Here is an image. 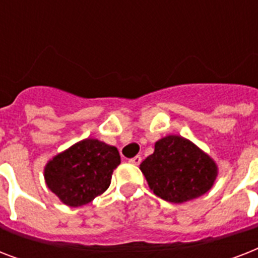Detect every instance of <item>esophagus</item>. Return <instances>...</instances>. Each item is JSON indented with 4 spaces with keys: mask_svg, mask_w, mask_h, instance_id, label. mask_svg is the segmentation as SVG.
<instances>
[{
    "mask_svg": "<svg viewBox=\"0 0 258 258\" xmlns=\"http://www.w3.org/2000/svg\"><path fill=\"white\" fill-rule=\"evenodd\" d=\"M130 163H131V165H141V162H142V158L139 157V155H137V157H134V158H131V159H130Z\"/></svg>",
    "mask_w": 258,
    "mask_h": 258,
    "instance_id": "34e87169",
    "label": "esophagus"
}]
</instances>
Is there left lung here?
I'll use <instances>...</instances> for the list:
<instances>
[{
	"instance_id": "obj_1",
	"label": "left lung",
	"mask_w": 258,
	"mask_h": 258,
	"mask_svg": "<svg viewBox=\"0 0 258 258\" xmlns=\"http://www.w3.org/2000/svg\"><path fill=\"white\" fill-rule=\"evenodd\" d=\"M141 170L154 194L174 204L209 191L217 176L212 158L178 135L158 141L154 153L142 162Z\"/></svg>"
}]
</instances>
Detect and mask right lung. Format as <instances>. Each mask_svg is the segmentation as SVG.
<instances>
[{
  "mask_svg": "<svg viewBox=\"0 0 258 258\" xmlns=\"http://www.w3.org/2000/svg\"><path fill=\"white\" fill-rule=\"evenodd\" d=\"M119 163L116 147L97 139H84L48 162L45 182L66 205L83 206L109 187Z\"/></svg>",
  "mask_w": 258,
  "mask_h": 258,
  "instance_id": "obj_1",
  "label": "right lung"
}]
</instances>
